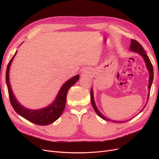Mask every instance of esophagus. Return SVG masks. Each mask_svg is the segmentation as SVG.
I'll use <instances>...</instances> for the list:
<instances>
[{
    "instance_id": "1",
    "label": "esophagus",
    "mask_w": 159,
    "mask_h": 159,
    "mask_svg": "<svg viewBox=\"0 0 159 159\" xmlns=\"http://www.w3.org/2000/svg\"><path fill=\"white\" fill-rule=\"evenodd\" d=\"M88 73L86 71H85V70H83V71H82V74H84V75H87Z\"/></svg>"
}]
</instances>
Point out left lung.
<instances>
[{"mask_svg":"<svg viewBox=\"0 0 159 159\" xmlns=\"http://www.w3.org/2000/svg\"><path fill=\"white\" fill-rule=\"evenodd\" d=\"M129 49L132 52H134L135 53H139L140 55H141L143 57V58H144V62L146 63V68L149 71V85H148V89H149V93H148V101L146 102V104L148 103V98L149 96V91L151 89V87H152V82H153V66L152 64L151 61H150L149 58L148 57V56L147 55V54H146V52L145 50L144 49L143 47L142 46V45L137 42L135 40H133V39H131V45L129 47ZM91 104H92V106L93 107V109L95 110V111L96 112V113L100 116V117H101L102 119L104 120H106L107 121H111L112 122H117V123H122V122H127L129 120H124V121H116V120H111L110 119H108L107 117H106L105 116H104L101 112L99 111V110L97 109V107L95 105V101H94V98H93V90L92 89H91ZM146 106L140 110V112L143 111V110L144 109V107H146Z\"/></svg>","mask_w":159,"mask_h":159,"instance_id":"left-lung-1","label":"left lung"}]
</instances>
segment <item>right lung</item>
<instances>
[{
	"label": "right lung",
	"mask_w": 159,
	"mask_h": 159,
	"mask_svg": "<svg viewBox=\"0 0 159 159\" xmlns=\"http://www.w3.org/2000/svg\"><path fill=\"white\" fill-rule=\"evenodd\" d=\"M16 53V52L11 58L9 63H8L6 73V80L8 93H9L10 102L12 107H13L14 110L19 115L22 116V117L35 124L44 126V125H48L53 123L59 118L60 116L62 115L66 106V96L68 89L79 79V75H77L76 76L73 77L64 83L57 95L55 101L52 104L40 110H33L27 109V108L22 106L16 99L12 92L9 81V71L10 66Z\"/></svg>",
	"instance_id": "1"
}]
</instances>
